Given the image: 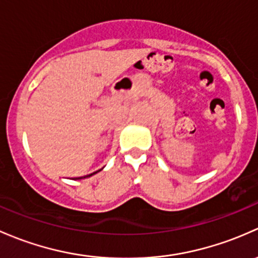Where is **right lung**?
Instances as JSON below:
<instances>
[{"label": "right lung", "mask_w": 258, "mask_h": 258, "mask_svg": "<svg viewBox=\"0 0 258 258\" xmlns=\"http://www.w3.org/2000/svg\"><path fill=\"white\" fill-rule=\"evenodd\" d=\"M94 174H97V171H95V172H93V174H89V175H86V176H83V177H89V176H92V175H94ZM78 179H82V177H78Z\"/></svg>", "instance_id": "1"}]
</instances>
